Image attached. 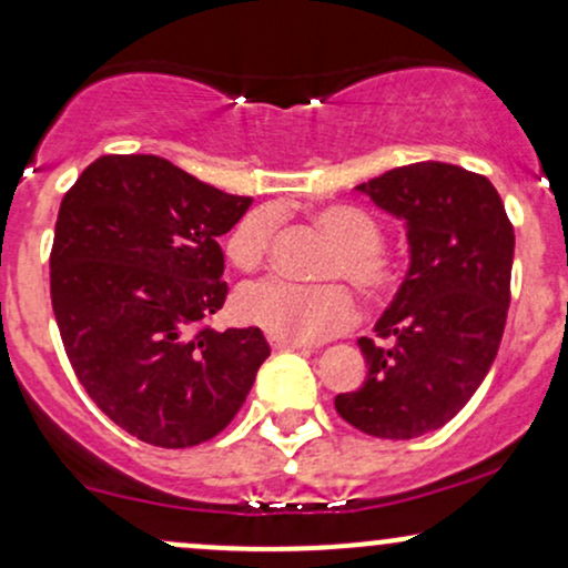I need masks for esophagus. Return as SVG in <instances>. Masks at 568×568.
Instances as JSON below:
<instances>
[{"instance_id": "obj_1", "label": "esophagus", "mask_w": 568, "mask_h": 568, "mask_svg": "<svg viewBox=\"0 0 568 568\" xmlns=\"http://www.w3.org/2000/svg\"><path fill=\"white\" fill-rule=\"evenodd\" d=\"M267 343H271V348L273 352H284V348H292V352H305V343H297V341H286V337H282V335H273V333H267Z\"/></svg>"}]
</instances>
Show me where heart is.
Masks as SVG:
<instances>
[{
	"label": "heart",
	"mask_w": 568,
	"mask_h": 568,
	"mask_svg": "<svg viewBox=\"0 0 568 568\" xmlns=\"http://www.w3.org/2000/svg\"><path fill=\"white\" fill-rule=\"evenodd\" d=\"M316 222L337 244V252L329 257L327 276L348 278L369 297L384 295L397 278V265L381 252L384 235L378 222L346 203L318 209ZM271 235V212L260 209L246 214L227 239V257L241 271H254L267 257ZM233 308L241 322L297 343L324 341L356 318V303L343 284H295L286 278H265L241 286Z\"/></svg>",
	"instance_id": "heart-1"
}]
</instances>
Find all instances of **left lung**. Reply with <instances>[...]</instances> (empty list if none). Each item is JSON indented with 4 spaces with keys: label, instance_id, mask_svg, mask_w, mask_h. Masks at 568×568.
<instances>
[{
    "label": "left lung",
    "instance_id": "1",
    "mask_svg": "<svg viewBox=\"0 0 568 568\" xmlns=\"http://www.w3.org/2000/svg\"><path fill=\"white\" fill-rule=\"evenodd\" d=\"M356 190L403 220L407 271L375 322L388 346L359 337L365 384L335 410L365 435L413 439L448 424L494 365L515 233L494 184L462 165H399Z\"/></svg>",
    "mask_w": 568,
    "mask_h": 568
}]
</instances>
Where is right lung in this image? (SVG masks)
<instances>
[{
	"instance_id": "add662e5",
	"label": "right lung",
	"mask_w": 568,
	"mask_h": 568,
	"mask_svg": "<svg viewBox=\"0 0 568 568\" xmlns=\"http://www.w3.org/2000/svg\"><path fill=\"white\" fill-rule=\"evenodd\" d=\"M158 155H104L63 195L50 297L82 388L158 448L220 435L271 356L260 327L199 329L222 308L225 235L250 209Z\"/></svg>"
}]
</instances>
